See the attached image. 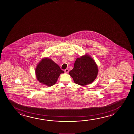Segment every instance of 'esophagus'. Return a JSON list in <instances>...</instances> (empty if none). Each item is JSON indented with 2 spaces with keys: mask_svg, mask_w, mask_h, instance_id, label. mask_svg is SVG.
Here are the masks:
<instances>
[{
  "mask_svg": "<svg viewBox=\"0 0 134 134\" xmlns=\"http://www.w3.org/2000/svg\"><path fill=\"white\" fill-rule=\"evenodd\" d=\"M64 72L66 73H68L69 72V69H66L65 70H64Z\"/></svg>",
  "mask_w": 134,
  "mask_h": 134,
  "instance_id": "34e87169",
  "label": "esophagus"
}]
</instances>
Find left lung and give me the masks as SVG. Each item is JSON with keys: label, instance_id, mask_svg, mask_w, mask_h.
Returning a JSON list of instances; mask_svg holds the SVG:
<instances>
[{"label": "left lung", "instance_id": "8db88e82", "mask_svg": "<svg viewBox=\"0 0 134 134\" xmlns=\"http://www.w3.org/2000/svg\"><path fill=\"white\" fill-rule=\"evenodd\" d=\"M98 68L95 62L89 55L76 59L73 70L69 72L76 84L85 86L92 83L97 76Z\"/></svg>", "mask_w": 134, "mask_h": 134}]
</instances>
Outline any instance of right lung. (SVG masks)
Instances as JSON below:
<instances>
[{"label":"right lung","instance_id":"add662e5","mask_svg":"<svg viewBox=\"0 0 134 134\" xmlns=\"http://www.w3.org/2000/svg\"><path fill=\"white\" fill-rule=\"evenodd\" d=\"M35 71L37 80L48 86L55 84L59 75L64 73L57 64L48 58L41 61Z\"/></svg>","mask_w":134,"mask_h":134}]
</instances>
